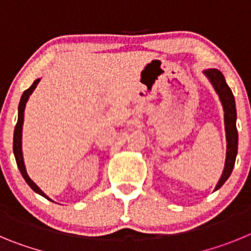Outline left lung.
Segmentation results:
<instances>
[{
  "label": "left lung",
  "instance_id": "8db88e82",
  "mask_svg": "<svg viewBox=\"0 0 251 251\" xmlns=\"http://www.w3.org/2000/svg\"><path fill=\"white\" fill-rule=\"evenodd\" d=\"M205 75L211 81L213 86L215 87L216 92L219 94L223 107H224V121L225 131H226V160H225V168L223 171L220 180L216 185L215 190L220 189L224 182L229 179L234 165H235L236 153H238V130H236V107L235 99L232 95L231 90L225 82L224 75L219 70L211 69L205 71Z\"/></svg>",
  "mask_w": 251,
  "mask_h": 251
}]
</instances>
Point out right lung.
<instances>
[{"instance_id": "add662e5", "label": "right lung", "mask_w": 251, "mask_h": 251, "mask_svg": "<svg viewBox=\"0 0 251 251\" xmlns=\"http://www.w3.org/2000/svg\"><path fill=\"white\" fill-rule=\"evenodd\" d=\"M40 82V78H37V80L35 81V82L31 85L30 89H27L26 91L22 94L21 96V100H20V105H19V120H17V124H16V127H15V132H13V153H15V157H16V162H17V166H19L20 171H21L22 176H24V179L26 180V182L28 185H30V187L32 189L33 191H36L37 194H40V195H42L44 198L49 199V200H51V199L49 198V196L46 195V194L44 193V191L40 189V187L37 186V185L35 184V182L32 181V180L28 177V175H27V171H26V168H25V162H24V156H22V145H21V139H22V125H24V111H25V106H26V102L27 100H28V98H30V95L32 94L33 90L36 89V86H37V83Z\"/></svg>"}]
</instances>
